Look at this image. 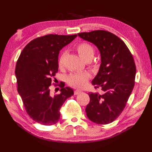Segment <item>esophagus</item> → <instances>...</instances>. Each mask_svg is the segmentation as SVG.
Segmentation results:
<instances>
[{"label":"esophagus","mask_w":152,"mask_h":152,"mask_svg":"<svg viewBox=\"0 0 152 152\" xmlns=\"http://www.w3.org/2000/svg\"><path fill=\"white\" fill-rule=\"evenodd\" d=\"M81 93H82V90L76 89V90H75V91H74V95H78Z\"/></svg>","instance_id":"esophagus-1"}]
</instances>
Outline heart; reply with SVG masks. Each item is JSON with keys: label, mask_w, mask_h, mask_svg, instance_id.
Wrapping results in <instances>:
<instances>
[{"label": "heart", "mask_w": 152, "mask_h": 152, "mask_svg": "<svg viewBox=\"0 0 152 152\" xmlns=\"http://www.w3.org/2000/svg\"><path fill=\"white\" fill-rule=\"evenodd\" d=\"M76 50L79 56L86 61L91 60L95 53L94 48L88 42H85L77 45L76 46ZM64 60V56L63 54H62L58 61V65L61 69L63 67ZM90 77H91V75L88 72L72 73L68 76L67 82L70 86H73L74 88H82L85 85V83L89 79Z\"/></svg>", "instance_id": "obj_1"}]
</instances>
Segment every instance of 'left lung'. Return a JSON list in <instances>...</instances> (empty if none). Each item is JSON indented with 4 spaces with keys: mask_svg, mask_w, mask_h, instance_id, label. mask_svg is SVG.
<instances>
[{
    "mask_svg": "<svg viewBox=\"0 0 152 152\" xmlns=\"http://www.w3.org/2000/svg\"><path fill=\"white\" fill-rule=\"evenodd\" d=\"M78 35L94 44L101 56L99 71L91 83L102 93H88L87 116L97 124H110L121 114L133 89L136 75L133 57L124 42L110 32L96 30Z\"/></svg>",
    "mask_w": 152,
    "mask_h": 152,
    "instance_id": "obj_1",
    "label": "left lung"
}]
</instances>
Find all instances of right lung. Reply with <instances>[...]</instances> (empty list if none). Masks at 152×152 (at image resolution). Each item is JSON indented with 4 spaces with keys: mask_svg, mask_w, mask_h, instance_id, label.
<instances>
[{
    "mask_svg": "<svg viewBox=\"0 0 152 152\" xmlns=\"http://www.w3.org/2000/svg\"><path fill=\"white\" fill-rule=\"evenodd\" d=\"M76 37L48 34L38 37L24 48L17 61L18 91L28 115L38 124H56L60 119L61 106L74 95L73 90L64 88V83L59 86L60 94L52 95L50 86L58 72L60 50Z\"/></svg>",
    "mask_w": 152,
    "mask_h": 152,
    "instance_id": "1",
    "label": "right lung"
}]
</instances>
